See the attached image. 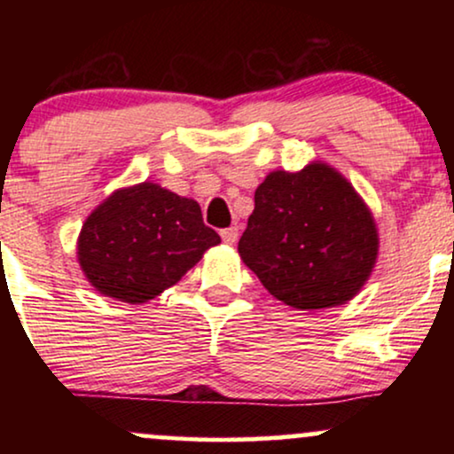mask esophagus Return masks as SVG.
I'll return each instance as SVG.
<instances>
[{"label": "esophagus", "mask_w": 454, "mask_h": 454, "mask_svg": "<svg viewBox=\"0 0 454 454\" xmlns=\"http://www.w3.org/2000/svg\"><path fill=\"white\" fill-rule=\"evenodd\" d=\"M220 234H222V241H223V243L232 245V243H237V239H239V228H237V226L223 228V231H222Z\"/></svg>", "instance_id": "1"}]
</instances>
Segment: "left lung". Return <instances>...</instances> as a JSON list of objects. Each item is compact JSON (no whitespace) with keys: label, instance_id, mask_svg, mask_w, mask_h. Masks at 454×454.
Here are the masks:
<instances>
[{"label":"left lung","instance_id":"obj_1","mask_svg":"<svg viewBox=\"0 0 454 454\" xmlns=\"http://www.w3.org/2000/svg\"><path fill=\"white\" fill-rule=\"evenodd\" d=\"M239 254L275 299L325 309L369 279L378 228L346 176L314 161L299 173L275 170L258 185Z\"/></svg>","mask_w":454,"mask_h":454}]
</instances>
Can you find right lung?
I'll list each match as a JSON object with an SVG mask.
<instances>
[{
  "label": "right lung",
  "instance_id": "add662e5",
  "mask_svg": "<svg viewBox=\"0 0 454 454\" xmlns=\"http://www.w3.org/2000/svg\"><path fill=\"white\" fill-rule=\"evenodd\" d=\"M220 234L192 198L158 184L123 187L98 205L78 234V264L98 293L147 303L175 286Z\"/></svg>",
  "mask_w": 454,
  "mask_h": 454
}]
</instances>
